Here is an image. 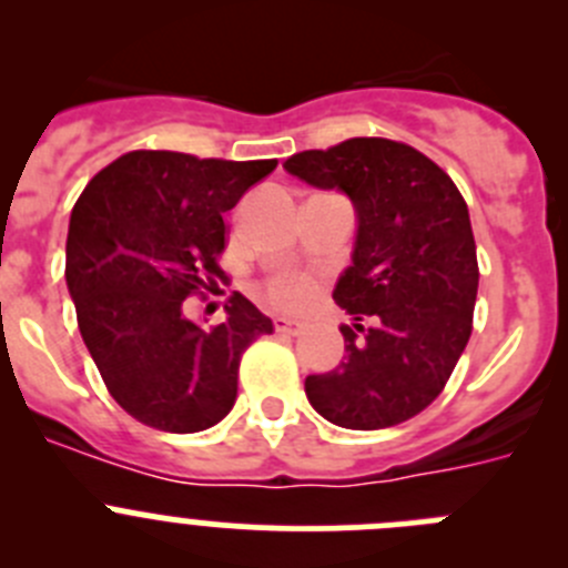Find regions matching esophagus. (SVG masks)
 Segmentation results:
<instances>
[{
    "instance_id": "34e87169",
    "label": "esophagus",
    "mask_w": 568,
    "mask_h": 568,
    "mask_svg": "<svg viewBox=\"0 0 568 568\" xmlns=\"http://www.w3.org/2000/svg\"><path fill=\"white\" fill-rule=\"evenodd\" d=\"M307 327V324H304V321H295V318H275V333H281V335H298L301 329Z\"/></svg>"
}]
</instances>
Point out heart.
<instances>
[{
  "label": "heart",
  "mask_w": 568,
  "mask_h": 568,
  "mask_svg": "<svg viewBox=\"0 0 568 568\" xmlns=\"http://www.w3.org/2000/svg\"><path fill=\"white\" fill-rule=\"evenodd\" d=\"M267 295L275 307H301V304L313 295V281L301 273H275L273 278L267 281Z\"/></svg>",
  "instance_id": "obj_1"
}]
</instances>
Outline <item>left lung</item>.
Here are the masks:
<instances>
[{
  "mask_svg": "<svg viewBox=\"0 0 568 568\" xmlns=\"http://www.w3.org/2000/svg\"><path fill=\"white\" fill-rule=\"evenodd\" d=\"M307 184L344 190L358 213L353 267L333 290L344 361L307 375L310 404L344 429H386L424 413L444 393L478 298L469 210L455 182L420 150L358 135L290 155Z\"/></svg>",
  "mask_w": 568,
  "mask_h": 568,
  "instance_id": "left-lung-1",
  "label": "left lung"
}]
</instances>
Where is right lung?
Listing matches in <instances>:
<instances>
[{
    "mask_svg": "<svg viewBox=\"0 0 568 568\" xmlns=\"http://www.w3.org/2000/svg\"><path fill=\"white\" fill-rule=\"evenodd\" d=\"M275 164L130 150L79 195L64 278L108 393L139 424L187 435L233 409L241 355L273 321L241 293L213 327L182 304L224 278V213Z\"/></svg>",
    "mask_w": 568,
    "mask_h": 568,
    "instance_id": "obj_1",
    "label": "right lung"
}]
</instances>
